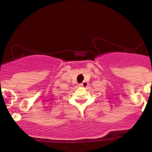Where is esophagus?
Instances as JSON below:
<instances>
[{
	"instance_id": "obj_1",
	"label": "esophagus",
	"mask_w": 152,
	"mask_h": 152,
	"mask_svg": "<svg viewBox=\"0 0 152 152\" xmlns=\"http://www.w3.org/2000/svg\"><path fill=\"white\" fill-rule=\"evenodd\" d=\"M80 86L82 87H87L88 86V83L86 81H84L82 84H80Z\"/></svg>"
}]
</instances>
